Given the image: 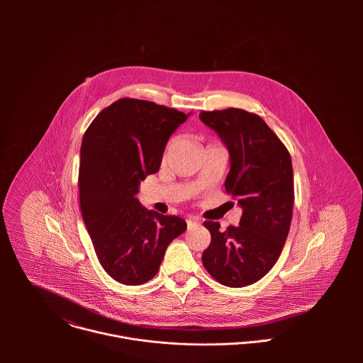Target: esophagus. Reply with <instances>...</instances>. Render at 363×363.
Listing matches in <instances>:
<instances>
[{"label": "esophagus", "instance_id": "1", "mask_svg": "<svg viewBox=\"0 0 363 363\" xmlns=\"http://www.w3.org/2000/svg\"><path fill=\"white\" fill-rule=\"evenodd\" d=\"M194 225H197V220H196V219H191V218L187 219V226H189V228H191V226H194Z\"/></svg>", "mask_w": 363, "mask_h": 363}]
</instances>
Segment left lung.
<instances>
[{
	"mask_svg": "<svg viewBox=\"0 0 363 363\" xmlns=\"http://www.w3.org/2000/svg\"><path fill=\"white\" fill-rule=\"evenodd\" d=\"M229 152L225 189L243 209L239 226L225 232L204 222L211 245L203 253L208 272L222 285L243 288L277 262L289 233L294 169L285 145L257 114L242 108L200 113Z\"/></svg>",
	"mask_w": 363,
	"mask_h": 363,
	"instance_id": "8db88e82",
	"label": "left lung"
}]
</instances>
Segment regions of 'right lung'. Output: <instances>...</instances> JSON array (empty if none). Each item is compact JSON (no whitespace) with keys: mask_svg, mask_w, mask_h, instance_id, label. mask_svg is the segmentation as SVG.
Segmentation results:
<instances>
[{"mask_svg":"<svg viewBox=\"0 0 363 363\" xmlns=\"http://www.w3.org/2000/svg\"><path fill=\"white\" fill-rule=\"evenodd\" d=\"M190 114L124 98L104 108L82 138V218L101 265L120 284L152 279L170 242L187 229L184 219L147 209L135 196Z\"/></svg>","mask_w":363,"mask_h":363,"instance_id":"1","label":"right lung"}]
</instances>
